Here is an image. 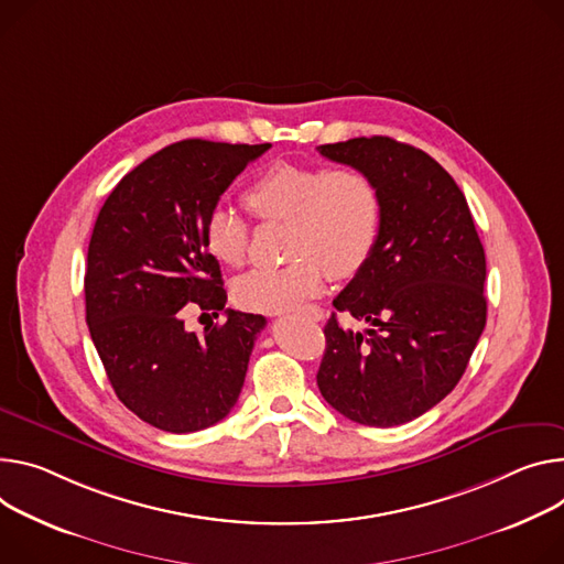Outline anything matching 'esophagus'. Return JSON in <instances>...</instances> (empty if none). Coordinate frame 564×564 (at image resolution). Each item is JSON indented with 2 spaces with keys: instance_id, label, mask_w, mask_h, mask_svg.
Returning <instances> with one entry per match:
<instances>
[{
  "instance_id": "esophagus-1",
  "label": "esophagus",
  "mask_w": 564,
  "mask_h": 564,
  "mask_svg": "<svg viewBox=\"0 0 564 564\" xmlns=\"http://www.w3.org/2000/svg\"><path fill=\"white\" fill-rule=\"evenodd\" d=\"M303 315L313 319V322H322L324 319V311L317 308V305H308V308H303Z\"/></svg>"
}]
</instances>
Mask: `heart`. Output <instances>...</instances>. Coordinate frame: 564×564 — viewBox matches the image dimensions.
I'll use <instances>...</instances> for the list:
<instances>
[{
	"label": "heart",
	"instance_id": "1",
	"mask_svg": "<svg viewBox=\"0 0 564 564\" xmlns=\"http://www.w3.org/2000/svg\"><path fill=\"white\" fill-rule=\"evenodd\" d=\"M247 209L263 223H288L283 268H261L234 285L240 308L288 313L317 296L330 279H350L365 268L380 234L382 202L369 173L355 166L276 162L245 191ZM251 229L238 214L218 207L204 225L216 259L240 268Z\"/></svg>",
	"mask_w": 564,
	"mask_h": 564
}]
</instances>
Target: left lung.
I'll return each mask as SVG.
<instances>
[{"label": "left lung", "mask_w": 564, "mask_h": 564, "mask_svg": "<svg viewBox=\"0 0 564 564\" xmlns=\"http://www.w3.org/2000/svg\"><path fill=\"white\" fill-rule=\"evenodd\" d=\"M317 150L369 173L382 202L369 261L333 301L370 328L350 332L330 315L317 384L355 423L402 425L430 412L466 373L486 326L484 245L466 195L427 152L391 137Z\"/></svg>", "instance_id": "left-lung-1"}]
</instances>
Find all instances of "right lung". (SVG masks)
<instances>
[{
    "label": "right lung",
    "mask_w": 564,
    "mask_h": 564,
    "mask_svg": "<svg viewBox=\"0 0 564 564\" xmlns=\"http://www.w3.org/2000/svg\"><path fill=\"white\" fill-rule=\"evenodd\" d=\"M270 143L184 139L130 171L98 212L85 270L91 341L119 400L148 425L188 434L238 400L263 315L225 308L227 292L204 225L220 195ZM225 310L204 336L185 305Z\"/></svg>",
    "instance_id": "right-lung-1"
}]
</instances>
